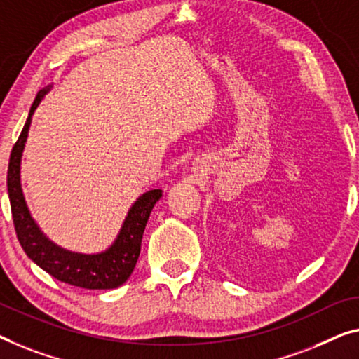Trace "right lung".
I'll return each instance as SVG.
<instances>
[{
  "instance_id": "right-lung-1",
  "label": "right lung",
  "mask_w": 359,
  "mask_h": 359,
  "mask_svg": "<svg viewBox=\"0 0 359 359\" xmlns=\"http://www.w3.org/2000/svg\"><path fill=\"white\" fill-rule=\"evenodd\" d=\"M51 85L43 88L29 111L25 126L11 151L8 165V195L11 212L20 247L25 255L40 266L43 271L69 285L88 288V290H109L124 283L133 272L140 256L142 237L153 208L163 196V190L154 189L137 198L122 222L114 242L101 253L85 255L60 247L41 232L39 224L32 217L20 185V161L25 148L32 116L41 100L50 92Z\"/></svg>"
}]
</instances>
